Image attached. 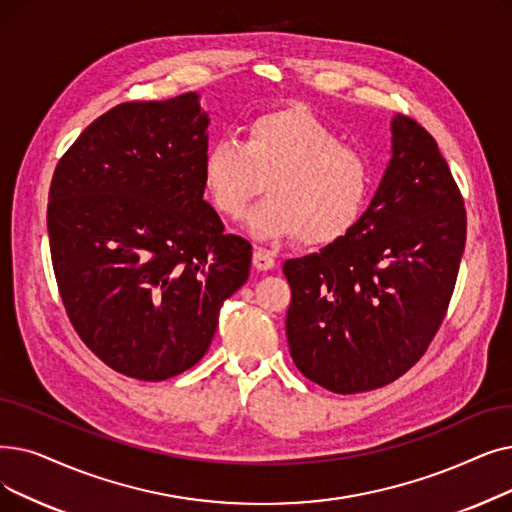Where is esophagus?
<instances>
[{"label":"esophagus","instance_id":"esophagus-1","mask_svg":"<svg viewBox=\"0 0 512 512\" xmlns=\"http://www.w3.org/2000/svg\"><path fill=\"white\" fill-rule=\"evenodd\" d=\"M253 265H255L257 270H272L274 265H276V257H274L272 251L257 247V249L253 251Z\"/></svg>","mask_w":512,"mask_h":512}]
</instances>
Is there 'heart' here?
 Wrapping results in <instances>:
<instances>
[{"mask_svg":"<svg viewBox=\"0 0 512 512\" xmlns=\"http://www.w3.org/2000/svg\"><path fill=\"white\" fill-rule=\"evenodd\" d=\"M203 184L217 213L238 219L268 190L249 226L261 238L295 236L330 247L349 236L368 207L372 175L364 154L303 108L253 117L242 140L215 138L203 157Z\"/></svg>","mask_w":512,"mask_h":512,"instance_id":"obj_1","label":"heart"}]
</instances>
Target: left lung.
I'll use <instances>...</instances> for the list:
<instances>
[{"label": "left lung", "instance_id": "8db88e82", "mask_svg": "<svg viewBox=\"0 0 512 512\" xmlns=\"http://www.w3.org/2000/svg\"><path fill=\"white\" fill-rule=\"evenodd\" d=\"M466 209L431 133L393 119V159L360 224L320 253L288 259L286 339L311 383L362 393L406 374L446 318Z\"/></svg>", "mask_w": 512, "mask_h": 512}]
</instances>
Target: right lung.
Returning a JSON list of instances; mask_svg holds the SVG:
<instances>
[{"label": "right lung", "instance_id": "obj_1", "mask_svg": "<svg viewBox=\"0 0 512 512\" xmlns=\"http://www.w3.org/2000/svg\"><path fill=\"white\" fill-rule=\"evenodd\" d=\"M209 119L194 92L123 102L56 165L48 234L58 293L98 360L157 383L207 353L247 282L251 242L205 201Z\"/></svg>", "mask_w": 512, "mask_h": 512}]
</instances>
